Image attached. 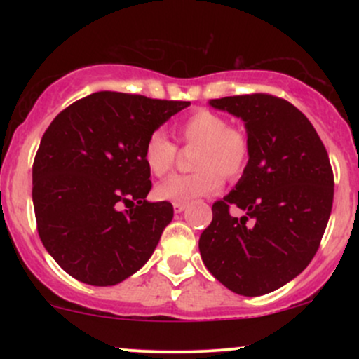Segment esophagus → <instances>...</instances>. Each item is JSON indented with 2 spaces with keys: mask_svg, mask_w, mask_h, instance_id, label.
Returning <instances> with one entry per match:
<instances>
[{
  "mask_svg": "<svg viewBox=\"0 0 359 359\" xmlns=\"http://www.w3.org/2000/svg\"><path fill=\"white\" fill-rule=\"evenodd\" d=\"M185 208H187V205H185V204H180V203H175V204H174V211H175L177 214L184 212Z\"/></svg>",
  "mask_w": 359,
  "mask_h": 359,
  "instance_id": "obj_1",
  "label": "esophagus"
}]
</instances>
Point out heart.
Instances as JSON below:
<instances>
[{"label": "heart", "instance_id": "obj_1", "mask_svg": "<svg viewBox=\"0 0 359 359\" xmlns=\"http://www.w3.org/2000/svg\"><path fill=\"white\" fill-rule=\"evenodd\" d=\"M177 137L194 151L196 174L172 175L160 182L155 196L168 203H192L211 196L222 185V177L236 179L248 162V140L228 119L209 109H199L177 126ZM143 160L151 175L162 177L174 168L177 147L163 131H154L143 148Z\"/></svg>", "mask_w": 359, "mask_h": 359}]
</instances>
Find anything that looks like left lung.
Returning <instances> with one entry per match:
<instances>
[{
	"label": "left lung",
	"mask_w": 359,
	"mask_h": 359,
	"mask_svg": "<svg viewBox=\"0 0 359 359\" xmlns=\"http://www.w3.org/2000/svg\"><path fill=\"white\" fill-rule=\"evenodd\" d=\"M209 104L243 119L248 163L212 204L201 257L234 294L265 295L297 277L319 248L334 197L331 162L311 121L285 100L246 94ZM231 205L241 218L229 214Z\"/></svg>",
	"instance_id": "8db88e82"
}]
</instances>
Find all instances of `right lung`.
<instances>
[{
    "instance_id": "obj_1",
    "label": "right lung",
    "mask_w": 359,
    "mask_h": 359,
    "mask_svg": "<svg viewBox=\"0 0 359 359\" xmlns=\"http://www.w3.org/2000/svg\"><path fill=\"white\" fill-rule=\"evenodd\" d=\"M189 104L100 90L65 108L47 128L32 172L36 229L71 277L116 285L154 255L174 208L147 201L151 182L143 148Z\"/></svg>"
}]
</instances>
